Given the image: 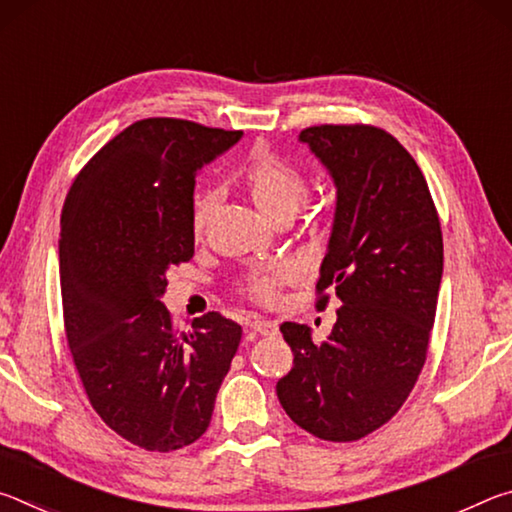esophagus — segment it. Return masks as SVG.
Segmentation results:
<instances>
[{"mask_svg":"<svg viewBox=\"0 0 512 512\" xmlns=\"http://www.w3.org/2000/svg\"><path fill=\"white\" fill-rule=\"evenodd\" d=\"M250 329H253L255 334H262V336L277 334V325L273 323V320H264V318H255L253 323H250Z\"/></svg>","mask_w":512,"mask_h":512,"instance_id":"1","label":"esophagus"}]
</instances>
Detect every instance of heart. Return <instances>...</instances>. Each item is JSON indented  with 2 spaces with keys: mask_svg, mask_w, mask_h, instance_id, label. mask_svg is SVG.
Instances as JSON below:
<instances>
[{
  "mask_svg": "<svg viewBox=\"0 0 512 512\" xmlns=\"http://www.w3.org/2000/svg\"><path fill=\"white\" fill-rule=\"evenodd\" d=\"M232 180L271 223L293 219V214L305 205L309 196L305 173L266 144H259L248 153ZM207 219H210V198L198 194L192 203V235L196 239L205 235ZM289 280V268H273V271L248 277L244 291L259 305H273L275 298L280 296V289Z\"/></svg>",
  "mask_w": 512,
  "mask_h": 512,
  "instance_id": "obj_1",
  "label": "heart"
}]
</instances>
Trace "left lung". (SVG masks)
Wrapping results in <instances>:
<instances>
[{
    "label": "left lung",
    "instance_id": "left-lung-1",
    "mask_svg": "<svg viewBox=\"0 0 512 512\" xmlns=\"http://www.w3.org/2000/svg\"><path fill=\"white\" fill-rule=\"evenodd\" d=\"M300 142L336 185V214L320 264L341 307L327 341L282 323L293 368L277 381L289 418L311 436L352 443L393 418L427 361L443 277V230L418 162L391 133L368 124H320Z\"/></svg>",
    "mask_w": 512,
    "mask_h": 512
}]
</instances>
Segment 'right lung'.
<instances>
[{
    "instance_id": "1",
    "label": "right lung",
    "mask_w": 512,
    "mask_h": 512,
    "mask_svg": "<svg viewBox=\"0 0 512 512\" xmlns=\"http://www.w3.org/2000/svg\"><path fill=\"white\" fill-rule=\"evenodd\" d=\"M239 137L187 119L135 121L92 155L60 214L74 366L99 418L149 452L203 436L241 343V325L219 311L178 332L160 302L169 266L194 257L196 171Z\"/></svg>"
}]
</instances>
